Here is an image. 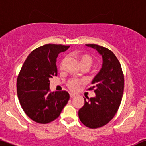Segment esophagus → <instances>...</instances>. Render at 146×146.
<instances>
[{
  "instance_id": "34e87169",
  "label": "esophagus",
  "mask_w": 146,
  "mask_h": 146,
  "mask_svg": "<svg viewBox=\"0 0 146 146\" xmlns=\"http://www.w3.org/2000/svg\"><path fill=\"white\" fill-rule=\"evenodd\" d=\"M70 98H73V97L76 96V94H73V93H70Z\"/></svg>"
}]
</instances>
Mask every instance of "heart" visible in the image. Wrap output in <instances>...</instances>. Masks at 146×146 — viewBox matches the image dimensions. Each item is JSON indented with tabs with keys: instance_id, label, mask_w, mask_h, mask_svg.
I'll list each match as a JSON object with an SVG mask.
<instances>
[{
	"instance_id": "1",
	"label": "heart",
	"mask_w": 146,
	"mask_h": 146,
	"mask_svg": "<svg viewBox=\"0 0 146 146\" xmlns=\"http://www.w3.org/2000/svg\"><path fill=\"white\" fill-rule=\"evenodd\" d=\"M78 60H79L80 64L82 68L83 67H86L89 69V68L94 64L95 62V57H94L91 54L88 53V52H80L78 53ZM66 60V57L63 59L61 63V68H62L64 66V64ZM82 84V81L79 80L77 79H70L67 82L66 85L68 86V89L71 91H76L77 89L79 88V86Z\"/></svg>"
}]
</instances>
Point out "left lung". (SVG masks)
Instances as JSON below:
<instances>
[{
  "label": "left lung",
  "instance_id": "obj_1",
  "mask_svg": "<svg viewBox=\"0 0 146 146\" xmlns=\"http://www.w3.org/2000/svg\"><path fill=\"white\" fill-rule=\"evenodd\" d=\"M102 55L101 70L88 90H94L96 97L88 101L78 111L80 121L86 127L96 129L105 125L114 117L121 105L124 90V75L120 62L111 50L96 44H86Z\"/></svg>",
  "mask_w": 146,
  "mask_h": 146
}]
</instances>
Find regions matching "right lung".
Wrapping results in <instances>:
<instances>
[{
    "instance_id": "obj_1",
    "label": "right lung",
    "mask_w": 146,
    "mask_h": 146,
    "mask_svg": "<svg viewBox=\"0 0 146 146\" xmlns=\"http://www.w3.org/2000/svg\"><path fill=\"white\" fill-rule=\"evenodd\" d=\"M70 46L46 44L32 51L17 78V95L22 109L35 122L46 124L55 121L70 98L66 91L51 92L50 80L57 76L59 54Z\"/></svg>"
}]
</instances>
